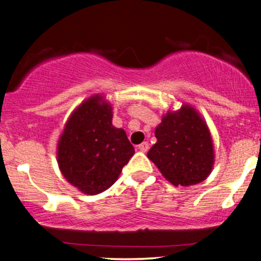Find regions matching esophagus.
<instances>
[{
  "mask_svg": "<svg viewBox=\"0 0 261 261\" xmlns=\"http://www.w3.org/2000/svg\"><path fill=\"white\" fill-rule=\"evenodd\" d=\"M148 148H149L148 142H142L141 145H139V149L141 152H147Z\"/></svg>",
  "mask_w": 261,
  "mask_h": 261,
  "instance_id": "obj_1",
  "label": "esophagus"
}]
</instances>
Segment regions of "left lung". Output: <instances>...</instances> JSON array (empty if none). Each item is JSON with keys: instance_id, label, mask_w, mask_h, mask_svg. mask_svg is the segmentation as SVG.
I'll return each instance as SVG.
<instances>
[{"instance_id": "1", "label": "left lung", "mask_w": 261, "mask_h": 261, "mask_svg": "<svg viewBox=\"0 0 261 261\" xmlns=\"http://www.w3.org/2000/svg\"><path fill=\"white\" fill-rule=\"evenodd\" d=\"M157 142L147 157L173 185L201 182L211 173L215 154L207 124L191 106L168 112L154 131Z\"/></svg>"}]
</instances>
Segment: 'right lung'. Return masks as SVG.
Returning a JSON list of instances; mask_svg holds the SVG:
<instances>
[{
  "mask_svg": "<svg viewBox=\"0 0 261 261\" xmlns=\"http://www.w3.org/2000/svg\"><path fill=\"white\" fill-rule=\"evenodd\" d=\"M112 120V106L95 94L73 110L59 139V168L87 195L112 187L135 153L126 133L113 126Z\"/></svg>",
  "mask_w": 261,
  "mask_h": 261,
  "instance_id": "right-lung-1",
  "label": "right lung"
}]
</instances>
